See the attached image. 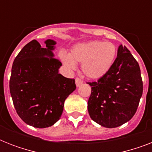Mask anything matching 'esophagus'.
<instances>
[{"label": "esophagus", "instance_id": "obj_1", "mask_svg": "<svg viewBox=\"0 0 152 152\" xmlns=\"http://www.w3.org/2000/svg\"><path fill=\"white\" fill-rule=\"evenodd\" d=\"M83 83V81L80 78H79V77H76V86H77V87L80 86Z\"/></svg>", "mask_w": 152, "mask_h": 152}]
</instances>
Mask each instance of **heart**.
<instances>
[{"label": "heart", "mask_w": 152, "mask_h": 152, "mask_svg": "<svg viewBox=\"0 0 152 152\" xmlns=\"http://www.w3.org/2000/svg\"><path fill=\"white\" fill-rule=\"evenodd\" d=\"M117 53V46L113 42L95 40L76 45L69 55L61 53L60 58L70 69H76V63H82V71L86 76L99 79L111 69Z\"/></svg>", "instance_id": "obj_1"}]
</instances>
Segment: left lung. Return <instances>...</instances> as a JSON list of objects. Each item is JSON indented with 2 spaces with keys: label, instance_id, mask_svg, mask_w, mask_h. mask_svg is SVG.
<instances>
[{
  "label": "left lung",
  "instance_id": "1",
  "mask_svg": "<svg viewBox=\"0 0 152 152\" xmlns=\"http://www.w3.org/2000/svg\"><path fill=\"white\" fill-rule=\"evenodd\" d=\"M88 83L91 87L88 113L94 121L116 128L134 116L143 94V81L138 62L125 46H119L118 57L105 76Z\"/></svg>",
  "mask_w": 152,
  "mask_h": 152
}]
</instances>
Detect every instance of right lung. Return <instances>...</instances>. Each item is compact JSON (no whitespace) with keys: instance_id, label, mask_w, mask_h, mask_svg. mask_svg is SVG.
Masks as SVG:
<instances>
[{"instance_id":"right-lung-1","label":"right lung","mask_w":152,"mask_h":152,"mask_svg":"<svg viewBox=\"0 0 152 152\" xmlns=\"http://www.w3.org/2000/svg\"><path fill=\"white\" fill-rule=\"evenodd\" d=\"M42 48L36 40L25 45L14 60L9 89L14 107L26 124L35 128L52 126L59 120L64 102L76 90L74 79L58 73L61 62L53 57V40Z\"/></svg>"}]
</instances>
